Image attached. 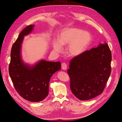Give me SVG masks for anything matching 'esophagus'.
Instances as JSON below:
<instances>
[{
  "label": "esophagus",
  "instance_id": "obj_1",
  "mask_svg": "<svg viewBox=\"0 0 122 122\" xmlns=\"http://www.w3.org/2000/svg\"><path fill=\"white\" fill-rule=\"evenodd\" d=\"M67 68V64L66 63H62L61 64V69L64 70H66Z\"/></svg>",
  "mask_w": 122,
  "mask_h": 122
}]
</instances>
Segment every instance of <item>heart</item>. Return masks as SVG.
Returning a JSON list of instances; mask_svg holds the SVG:
<instances>
[{
    "instance_id": "heart-1",
    "label": "heart",
    "mask_w": 122,
    "mask_h": 122,
    "mask_svg": "<svg viewBox=\"0 0 122 122\" xmlns=\"http://www.w3.org/2000/svg\"><path fill=\"white\" fill-rule=\"evenodd\" d=\"M92 36L90 32L77 28H67L58 35L57 40L53 41V49L60 52L62 46H67L66 52L70 56L75 57L82 54L91 44Z\"/></svg>"
}]
</instances>
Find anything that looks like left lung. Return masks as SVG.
<instances>
[{
	"instance_id": "obj_1",
	"label": "left lung",
	"mask_w": 122,
	"mask_h": 122,
	"mask_svg": "<svg viewBox=\"0 0 122 122\" xmlns=\"http://www.w3.org/2000/svg\"><path fill=\"white\" fill-rule=\"evenodd\" d=\"M111 61L112 53L106 43L72 59L67 72L76 98L88 100L102 94L111 73Z\"/></svg>"
}]
</instances>
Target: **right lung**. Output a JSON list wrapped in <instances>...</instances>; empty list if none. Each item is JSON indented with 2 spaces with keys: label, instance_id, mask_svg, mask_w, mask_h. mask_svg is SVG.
Masks as SVG:
<instances>
[{
  "label": "right lung",
  "instance_id": "right-lung-1",
  "mask_svg": "<svg viewBox=\"0 0 122 122\" xmlns=\"http://www.w3.org/2000/svg\"><path fill=\"white\" fill-rule=\"evenodd\" d=\"M34 26L30 25L23 29L13 44L9 71L15 88L22 97L31 102H40L48 95L51 77L61 69V64L43 60L31 66L23 61L21 47L24 36L30 34Z\"/></svg>",
  "mask_w": 122,
  "mask_h": 122
}]
</instances>
